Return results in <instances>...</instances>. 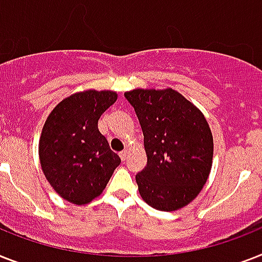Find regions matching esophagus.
<instances>
[{"mask_svg": "<svg viewBox=\"0 0 262 262\" xmlns=\"http://www.w3.org/2000/svg\"><path fill=\"white\" fill-rule=\"evenodd\" d=\"M127 155H129V150L127 149H124L122 152H120V157L122 159V160H126Z\"/></svg>", "mask_w": 262, "mask_h": 262, "instance_id": "1", "label": "esophagus"}]
</instances>
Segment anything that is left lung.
Instances as JSON below:
<instances>
[{
  "instance_id": "obj_1",
  "label": "left lung",
  "mask_w": 262,
  "mask_h": 262,
  "mask_svg": "<svg viewBox=\"0 0 262 262\" xmlns=\"http://www.w3.org/2000/svg\"><path fill=\"white\" fill-rule=\"evenodd\" d=\"M125 97L135 107L148 163L136 176L150 207L176 211L195 199L212 167L214 140L203 113L173 89H135Z\"/></svg>"
}]
</instances>
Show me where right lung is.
Here are the masks:
<instances>
[{
	"instance_id": "1",
	"label": "right lung",
	"mask_w": 262,
	"mask_h": 262,
	"mask_svg": "<svg viewBox=\"0 0 262 262\" xmlns=\"http://www.w3.org/2000/svg\"><path fill=\"white\" fill-rule=\"evenodd\" d=\"M117 97L112 90L71 94L55 106L42 126V173L56 193L72 205H87L99 196L120 165V156L98 130V120Z\"/></svg>"
}]
</instances>
